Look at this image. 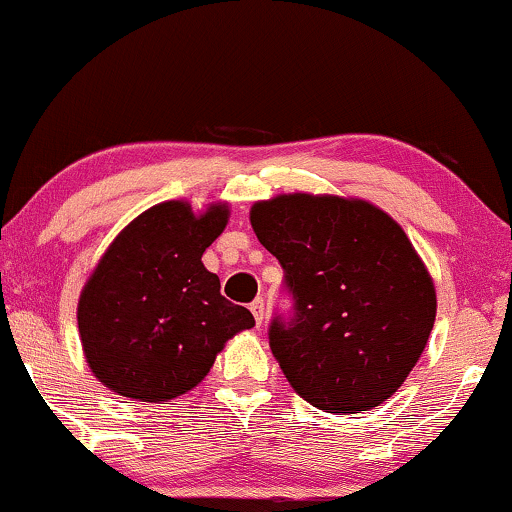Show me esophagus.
Instances as JSON below:
<instances>
[{"label":"esophagus","instance_id":"esophagus-1","mask_svg":"<svg viewBox=\"0 0 512 512\" xmlns=\"http://www.w3.org/2000/svg\"><path fill=\"white\" fill-rule=\"evenodd\" d=\"M249 310L254 313L256 324H263V317H265V301H263V298H256V301L249 305Z\"/></svg>","mask_w":512,"mask_h":512}]
</instances>
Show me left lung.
Here are the masks:
<instances>
[{
  "instance_id": "8db88e82",
  "label": "left lung",
  "mask_w": 512,
  "mask_h": 512,
  "mask_svg": "<svg viewBox=\"0 0 512 512\" xmlns=\"http://www.w3.org/2000/svg\"><path fill=\"white\" fill-rule=\"evenodd\" d=\"M251 228L294 301L268 331L291 388L329 414L386 402L416 367L437 310L404 230L364 199L305 192L256 202Z\"/></svg>"
}]
</instances>
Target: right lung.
<instances>
[{
  "label": "right lung",
  "mask_w": 512,
  "mask_h": 512,
  "mask_svg": "<svg viewBox=\"0 0 512 512\" xmlns=\"http://www.w3.org/2000/svg\"><path fill=\"white\" fill-rule=\"evenodd\" d=\"M225 223V204L197 216L188 202H164L115 237L77 305L86 362L103 386L169 402L209 374L228 338L254 327L202 263Z\"/></svg>",
  "instance_id": "add662e5"
}]
</instances>
